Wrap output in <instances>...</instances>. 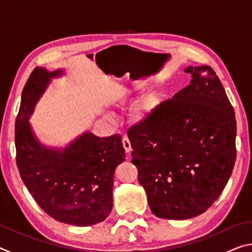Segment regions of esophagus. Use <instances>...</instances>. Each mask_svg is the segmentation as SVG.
Returning a JSON list of instances; mask_svg holds the SVG:
<instances>
[{"mask_svg":"<svg viewBox=\"0 0 252 252\" xmlns=\"http://www.w3.org/2000/svg\"><path fill=\"white\" fill-rule=\"evenodd\" d=\"M122 143H123V148H125L126 152V153H130L131 150H132V148H131L130 140H129V138H127V136H126V135L123 136V138H122Z\"/></svg>","mask_w":252,"mask_h":252,"instance_id":"34e87169","label":"esophagus"}]
</instances>
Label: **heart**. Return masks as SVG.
Listing matches in <instances>:
<instances>
[{"mask_svg": "<svg viewBox=\"0 0 252 252\" xmlns=\"http://www.w3.org/2000/svg\"><path fill=\"white\" fill-rule=\"evenodd\" d=\"M150 81L142 80L136 82L132 90L129 93H126L125 95L120 97V101H125L127 95L131 94V92L133 93H141L144 89H146ZM162 102V94L158 91H150L144 94L141 99L139 100L138 103L135 104L133 111H132V120L135 123H142L147 121L149 118H150L153 113L156 112L159 108Z\"/></svg>", "mask_w": 252, "mask_h": 252, "instance_id": "b5f03b06", "label": "heart"}]
</instances>
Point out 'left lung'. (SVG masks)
Masks as SVG:
<instances>
[{"mask_svg": "<svg viewBox=\"0 0 252 252\" xmlns=\"http://www.w3.org/2000/svg\"><path fill=\"white\" fill-rule=\"evenodd\" d=\"M190 84L127 131L153 215L185 220L219 198L236 162L237 122L225 91L209 65L188 66Z\"/></svg>", "mask_w": 252, "mask_h": 252, "instance_id": "1", "label": "left lung"}]
</instances>
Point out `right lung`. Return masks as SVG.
<instances>
[{
    "label": "right lung",
    "mask_w": 252,
    "mask_h": 252,
    "mask_svg": "<svg viewBox=\"0 0 252 252\" xmlns=\"http://www.w3.org/2000/svg\"><path fill=\"white\" fill-rule=\"evenodd\" d=\"M64 74L36 66L22 91L15 120L16 164L33 199L60 222L87 227L102 222L112 210L114 171L125 161L120 134L100 138L90 131L65 148L46 147L30 118L51 80Z\"/></svg>",
    "instance_id": "1"
}]
</instances>
